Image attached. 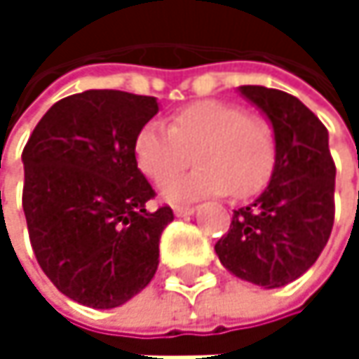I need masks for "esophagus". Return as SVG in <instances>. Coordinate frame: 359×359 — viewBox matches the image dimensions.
Returning a JSON list of instances; mask_svg holds the SVG:
<instances>
[{"instance_id": "obj_1", "label": "esophagus", "mask_w": 359, "mask_h": 359, "mask_svg": "<svg viewBox=\"0 0 359 359\" xmlns=\"http://www.w3.org/2000/svg\"><path fill=\"white\" fill-rule=\"evenodd\" d=\"M193 212H195V208H191V205H175V214L177 216H189Z\"/></svg>"}]
</instances>
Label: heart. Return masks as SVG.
Here are the masks:
<instances>
[{"label": "heart", "mask_w": 359, "mask_h": 359, "mask_svg": "<svg viewBox=\"0 0 359 359\" xmlns=\"http://www.w3.org/2000/svg\"><path fill=\"white\" fill-rule=\"evenodd\" d=\"M198 168L173 180L190 163ZM135 158L145 177L162 184L168 201H193L231 193L235 199L257 195L274 172L278 137L274 124L233 102L205 100L177 109L170 126L145 124L135 139Z\"/></svg>", "instance_id": "obj_1"}]
</instances>
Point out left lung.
I'll return each mask as SVG.
<instances>
[{"label":"left lung","instance_id":"left-lung-1","mask_svg":"<svg viewBox=\"0 0 359 359\" xmlns=\"http://www.w3.org/2000/svg\"><path fill=\"white\" fill-rule=\"evenodd\" d=\"M241 93L276 128L278 158L270 184L233 212L216 253L235 276L276 289L299 278L318 259L334 222V162L328 130L297 97L259 85Z\"/></svg>","mask_w":359,"mask_h":359}]
</instances>
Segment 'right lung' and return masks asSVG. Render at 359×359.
<instances>
[{"label": "right lung", "mask_w": 359, "mask_h": 359, "mask_svg": "<svg viewBox=\"0 0 359 359\" xmlns=\"http://www.w3.org/2000/svg\"><path fill=\"white\" fill-rule=\"evenodd\" d=\"M156 114V97L91 89L53 104L25 145L22 208L36 262L83 306H122L158 270L175 214L147 210L156 191L135 158Z\"/></svg>", "instance_id": "right-lung-1"}]
</instances>
